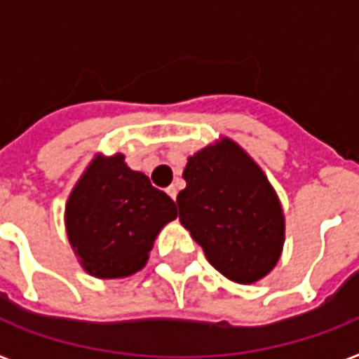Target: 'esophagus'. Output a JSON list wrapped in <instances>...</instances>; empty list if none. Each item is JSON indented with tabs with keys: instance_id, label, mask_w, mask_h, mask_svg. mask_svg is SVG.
Here are the masks:
<instances>
[{
	"instance_id": "34e87169",
	"label": "esophagus",
	"mask_w": 359,
	"mask_h": 359,
	"mask_svg": "<svg viewBox=\"0 0 359 359\" xmlns=\"http://www.w3.org/2000/svg\"><path fill=\"white\" fill-rule=\"evenodd\" d=\"M165 194H168L171 199H175V197H177V186H169V188H165Z\"/></svg>"
}]
</instances>
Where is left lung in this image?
I'll return each mask as SVG.
<instances>
[{"label":"left lung","instance_id":"1","mask_svg":"<svg viewBox=\"0 0 359 359\" xmlns=\"http://www.w3.org/2000/svg\"><path fill=\"white\" fill-rule=\"evenodd\" d=\"M179 191L180 224L208 262L236 283L264 278L283 248V212L259 165L224 140L188 158Z\"/></svg>","mask_w":359,"mask_h":359}]
</instances>
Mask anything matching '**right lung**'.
<instances>
[{"label":"right lung","mask_w":359,"mask_h":359,"mask_svg":"<svg viewBox=\"0 0 359 359\" xmlns=\"http://www.w3.org/2000/svg\"><path fill=\"white\" fill-rule=\"evenodd\" d=\"M177 218L173 199L123 154L98 158L67 203V233L81 266L95 278H124L145 266L152 242Z\"/></svg>","instance_id":"right-lung-1"}]
</instances>
